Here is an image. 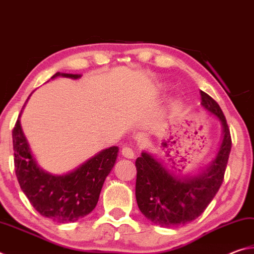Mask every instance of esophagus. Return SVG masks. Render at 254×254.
<instances>
[{"label":"esophagus","instance_id":"obj_1","mask_svg":"<svg viewBox=\"0 0 254 254\" xmlns=\"http://www.w3.org/2000/svg\"><path fill=\"white\" fill-rule=\"evenodd\" d=\"M122 154L123 157H126L127 159H133L134 158V152L130 147H123L122 148Z\"/></svg>","mask_w":254,"mask_h":254}]
</instances>
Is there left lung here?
Returning <instances> with one entry per match:
<instances>
[{
    "mask_svg": "<svg viewBox=\"0 0 254 254\" xmlns=\"http://www.w3.org/2000/svg\"><path fill=\"white\" fill-rule=\"evenodd\" d=\"M201 107L221 123L222 140L213 160L192 174H177L161 159L142 151L136 159V203L145 217L160 226H178L196 220L220 189L232 141L220 105L200 91Z\"/></svg>",
    "mask_w": 254,
    "mask_h": 254,
    "instance_id": "8db88e82",
    "label": "left lung"
}]
</instances>
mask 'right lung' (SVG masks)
<instances>
[{
	"label": "right lung",
	"instance_id": "right-lung-1",
	"mask_svg": "<svg viewBox=\"0 0 254 254\" xmlns=\"http://www.w3.org/2000/svg\"><path fill=\"white\" fill-rule=\"evenodd\" d=\"M56 77L78 79L81 75L56 72L51 79ZM24 106L12 132L20 187L42 216L62 224L78 221L95 208L103 184L117 161L119 148L113 145L102 150L66 174L48 173L38 165L22 131L20 117Z\"/></svg>",
	"mask_w": 254,
	"mask_h": 254
}]
</instances>
